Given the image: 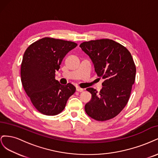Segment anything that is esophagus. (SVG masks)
I'll return each instance as SVG.
<instances>
[{
	"mask_svg": "<svg viewBox=\"0 0 158 158\" xmlns=\"http://www.w3.org/2000/svg\"><path fill=\"white\" fill-rule=\"evenodd\" d=\"M83 90H84L83 88H81L80 87H76V91H78V92H83Z\"/></svg>",
	"mask_w": 158,
	"mask_h": 158,
	"instance_id": "34e87169",
	"label": "esophagus"
}]
</instances>
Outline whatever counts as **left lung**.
I'll return each instance as SVG.
<instances>
[{"label": "left lung", "instance_id": "1", "mask_svg": "<svg viewBox=\"0 0 158 158\" xmlns=\"http://www.w3.org/2000/svg\"><path fill=\"white\" fill-rule=\"evenodd\" d=\"M80 48L92 60L98 76L104 80L99 92L87 88L92 99L85 105L88 115L96 121L111 119L126 106L135 81L136 66L131 52L109 39L83 42Z\"/></svg>", "mask_w": 158, "mask_h": 158}]
</instances>
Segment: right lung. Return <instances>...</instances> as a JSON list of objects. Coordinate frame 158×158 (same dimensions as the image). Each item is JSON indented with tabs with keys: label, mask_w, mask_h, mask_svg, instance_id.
<instances>
[{
	"label": "right lung",
	"mask_w": 158,
	"mask_h": 158,
	"mask_svg": "<svg viewBox=\"0 0 158 158\" xmlns=\"http://www.w3.org/2000/svg\"><path fill=\"white\" fill-rule=\"evenodd\" d=\"M76 46L74 42L45 37L30 45L23 54L22 84L33 106L41 113H60L75 92L72 84L62 85L55 80V72L66 55Z\"/></svg>",
	"instance_id": "right-lung-1"
}]
</instances>
